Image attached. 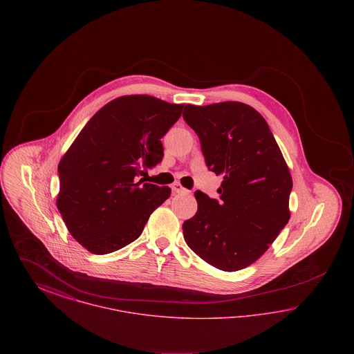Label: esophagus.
<instances>
[{
  "instance_id": "obj_1",
  "label": "esophagus",
  "mask_w": 354,
  "mask_h": 354,
  "mask_svg": "<svg viewBox=\"0 0 354 354\" xmlns=\"http://www.w3.org/2000/svg\"><path fill=\"white\" fill-rule=\"evenodd\" d=\"M171 188H172V191H174V192H176V194H185V192H188V191L185 189V187L180 185V183H174Z\"/></svg>"
}]
</instances>
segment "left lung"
Wrapping results in <instances>:
<instances>
[{
  "mask_svg": "<svg viewBox=\"0 0 354 354\" xmlns=\"http://www.w3.org/2000/svg\"><path fill=\"white\" fill-rule=\"evenodd\" d=\"M207 167L223 176L219 199L195 192L198 212L183 223L187 245L225 272L254 263L290 218L292 176L268 123L241 102L185 104Z\"/></svg>",
  "mask_w": 354,
  "mask_h": 354,
  "instance_id": "8db88e82",
  "label": "left lung"
}]
</instances>
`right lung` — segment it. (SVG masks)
<instances>
[{"instance_id":"obj_1","label":"right lung","mask_w":354,"mask_h":354,"mask_svg":"<svg viewBox=\"0 0 354 354\" xmlns=\"http://www.w3.org/2000/svg\"><path fill=\"white\" fill-rule=\"evenodd\" d=\"M185 104L151 95H124L104 104L58 165L57 207L73 236L94 254L118 251L138 239L169 187L143 183L163 159L160 139Z\"/></svg>"}]
</instances>
